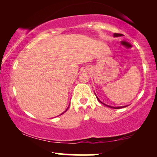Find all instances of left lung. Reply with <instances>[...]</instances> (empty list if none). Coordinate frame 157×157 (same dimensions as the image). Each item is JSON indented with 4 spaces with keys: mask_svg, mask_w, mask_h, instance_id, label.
I'll use <instances>...</instances> for the list:
<instances>
[{
    "mask_svg": "<svg viewBox=\"0 0 157 157\" xmlns=\"http://www.w3.org/2000/svg\"><path fill=\"white\" fill-rule=\"evenodd\" d=\"M113 36H115V37H118V36H122V34H121V33H115L114 34H113ZM97 98V99H98V100L99 102H100V103H101L102 104H103V105H106V106H108V107H109V108H114V109H119V108H125V107H126V106H119V107H113V106H110V105H106V104H105V103H102L101 101H100V100H99V98H98V97H96Z\"/></svg>",
    "mask_w": 157,
    "mask_h": 157,
    "instance_id": "left-lung-1",
    "label": "left lung"
}]
</instances>
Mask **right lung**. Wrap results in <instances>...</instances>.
<instances>
[{"mask_svg":"<svg viewBox=\"0 0 157 157\" xmlns=\"http://www.w3.org/2000/svg\"><path fill=\"white\" fill-rule=\"evenodd\" d=\"M68 108H69V107H68ZM68 108H67V110H65V111H64V112H63V113H61V114H60V115H62V114H63V113H65V112H66V111H67V109H68Z\"/></svg>","mask_w":157,"mask_h":157,"instance_id":"right-lung-1","label":"right lung"}]
</instances>
